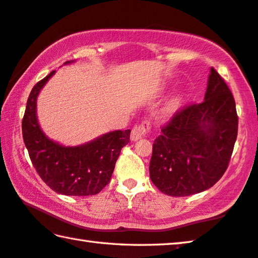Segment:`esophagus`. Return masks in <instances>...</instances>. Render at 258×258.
<instances>
[{"label": "esophagus", "instance_id": "obj_1", "mask_svg": "<svg viewBox=\"0 0 258 258\" xmlns=\"http://www.w3.org/2000/svg\"><path fill=\"white\" fill-rule=\"evenodd\" d=\"M150 130H151V125H150L149 121H142L141 124L135 125L132 131H131V140L132 141H138L139 139L148 135L150 133Z\"/></svg>", "mask_w": 258, "mask_h": 258}]
</instances>
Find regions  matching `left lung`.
<instances>
[{
	"instance_id": "8db88e82",
	"label": "left lung",
	"mask_w": 258,
	"mask_h": 258,
	"mask_svg": "<svg viewBox=\"0 0 258 258\" xmlns=\"http://www.w3.org/2000/svg\"><path fill=\"white\" fill-rule=\"evenodd\" d=\"M237 133L235 99L222 77L211 68L204 100L176 111L154 140L150 178L170 196L211 188L227 170Z\"/></svg>"
}]
</instances>
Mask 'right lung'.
<instances>
[{
  "label": "right lung",
  "instance_id": "1",
  "mask_svg": "<svg viewBox=\"0 0 258 258\" xmlns=\"http://www.w3.org/2000/svg\"><path fill=\"white\" fill-rule=\"evenodd\" d=\"M54 73L37 82L28 98L22 119L23 142L36 171L56 193L96 195L110 181L120 150L130 142L131 130L114 131L79 147H63L51 141L40 130L36 101Z\"/></svg>",
  "mask_w": 258,
  "mask_h": 258
}]
</instances>
